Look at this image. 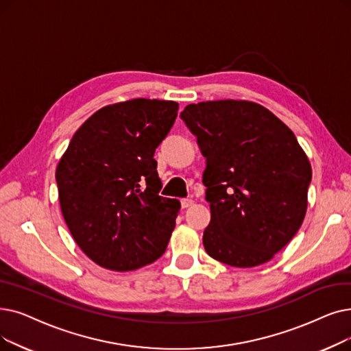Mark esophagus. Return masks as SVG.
<instances>
[{"label": "esophagus", "mask_w": 351, "mask_h": 351, "mask_svg": "<svg viewBox=\"0 0 351 351\" xmlns=\"http://www.w3.org/2000/svg\"><path fill=\"white\" fill-rule=\"evenodd\" d=\"M180 205H182V208H184V209H188V208H191L193 205V201L192 199H182Z\"/></svg>", "instance_id": "1"}]
</instances>
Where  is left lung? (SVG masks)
Here are the masks:
<instances>
[{
    "mask_svg": "<svg viewBox=\"0 0 351 351\" xmlns=\"http://www.w3.org/2000/svg\"><path fill=\"white\" fill-rule=\"evenodd\" d=\"M180 117L206 159L205 251L238 268L268 263L294 238L307 212L311 165L295 134L247 100L188 104Z\"/></svg>",
    "mask_w": 351,
    "mask_h": 351,
    "instance_id": "obj_1",
    "label": "left lung"
}]
</instances>
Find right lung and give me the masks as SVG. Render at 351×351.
I'll use <instances>...</instances> for the list:
<instances>
[{
    "mask_svg": "<svg viewBox=\"0 0 351 351\" xmlns=\"http://www.w3.org/2000/svg\"><path fill=\"white\" fill-rule=\"evenodd\" d=\"M179 104L133 99L104 106L73 134L56 169L63 218L97 265L133 271L156 261L175 228L180 202L159 195L155 150Z\"/></svg>",
    "mask_w": 351,
    "mask_h": 351,
    "instance_id": "add662e5",
    "label": "right lung"
}]
</instances>
